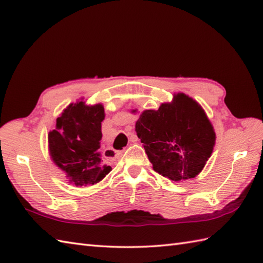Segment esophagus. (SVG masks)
Instances as JSON below:
<instances>
[{"label":"esophagus","mask_w":263,"mask_h":263,"mask_svg":"<svg viewBox=\"0 0 263 263\" xmlns=\"http://www.w3.org/2000/svg\"><path fill=\"white\" fill-rule=\"evenodd\" d=\"M130 141L131 142H137L138 141V137L136 135L131 136ZM106 154H107V156H108L109 158H119L120 156L123 154V152H116V150H114L113 148H108V149H106Z\"/></svg>","instance_id":"34e87169"}]
</instances>
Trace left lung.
Returning a JSON list of instances; mask_svg holds the SVG:
<instances>
[{
  "mask_svg": "<svg viewBox=\"0 0 263 263\" xmlns=\"http://www.w3.org/2000/svg\"><path fill=\"white\" fill-rule=\"evenodd\" d=\"M154 170L172 181L193 178L202 171L216 135L201 106L184 93L158 110H144L136 123Z\"/></svg>",
  "mask_w": 263,
  "mask_h": 263,
  "instance_id": "8db88e82",
  "label": "left lung"
}]
</instances>
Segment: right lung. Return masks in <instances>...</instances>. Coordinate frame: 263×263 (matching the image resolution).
I'll use <instances>...</instances> for the list:
<instances>
[{"label": "right lung", "mask_w": 263, "mask_h": 263, "mask_svg": "<svg viewBox=\"0 0 263 263\" xmlns=\"http://www.w3.org/2000/svg\"><path fill=\"white\" fill-rule=\"evenodd\" d=\"M104 117L100 104H71L58 117L57 127L48 135L53 161L77 186L97 183L111 170L98 152Z\"/></svg>", "instance_id": "1"}]
</instances>
